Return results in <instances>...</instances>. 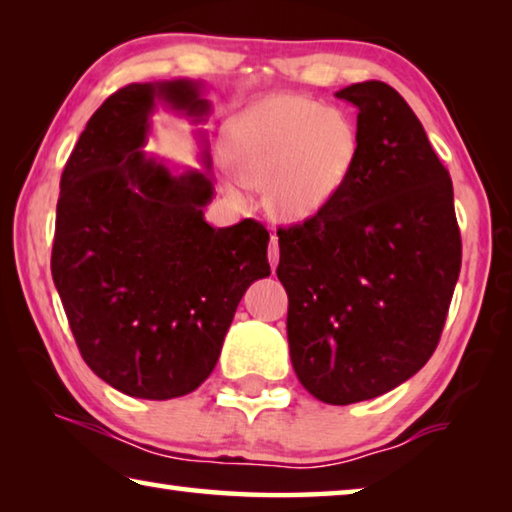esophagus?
<instances>
[{
  "instance_id": "1",
  "label": "esophagus",
  "mask_w": 512,
  "mask_h": 512,
  "mask_svg": "<svg viewBox=\"0 0 512 512\" xmlns=\"http://www.w3.org/2000/svg\"><path fill=\"white\" fill-rule=\"evenodd\" d=\"M268 262H271V268L275 271L277 262H280V244H277V237H271V246H268Z\"/></svg>"
}]
</instances>
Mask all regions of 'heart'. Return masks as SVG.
Masks as SVG:
<instances>
[{"label": "heart", "instance_id": "1", "mask_svg": "<svg viewBox=\"0 0 512 512\" xmlns=\"http://www.w3.org/2000/svg\"><path fill=\"white\" fill-rule=\"evenodd\" d=\"M357 128L343 110L296 94L257 101L223 128V151L244 198V185L264 187L273 216L314 219L334 201L357 160Z\"/></svg>", "mask_w": 512, "mask_h": 512}]
</instances>
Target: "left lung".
<instances>
[{"instance_id": "1", "label": "left lung", "mask_w": 512, "mask_h": 512, "mask_svg": "<svg viewBox=\"0 0 512 512\" xmlns=\"http://www.w3.org/2000/svg\"><path fill=\"white\" fill-rule=\"evenodd\" d=\"M336 97L359 110L357 160L323 212L277 230V277L300 384L345 406L429 361L461 273V232L452 178L400 92L366 81Z\"/></svg>"}]
</instances>
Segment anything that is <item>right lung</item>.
Instances as JSON below:
<instances>
[{
	"mask_svg": "<svg viewBox=\"0 0 512 512\" xmlns=\"http://www.w3.org/2000/svg\"><path fill=\"white\" fill-rule=\"evenodd\" d=\"M205 83H131L101 103L60 178L51 275L83 359L142 400L196 391L219 361L239 300L271 275L268 230L205 221L214 198L207 137L201 169L144 151L158 103L203 124Z\"/></svg>",
	"mask_w": 512,
	"mask_h": 512,
	"instance_id": "right-lung-1",
	"label": "right lung"
}]
</instances>
